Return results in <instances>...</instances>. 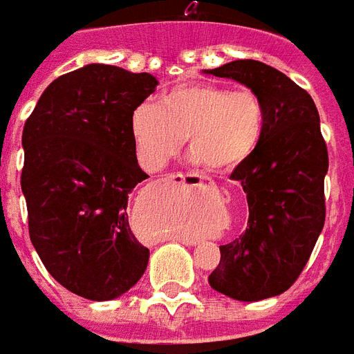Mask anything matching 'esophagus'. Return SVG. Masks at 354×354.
<instances>
[{"mask_svg": "<svg viewBox=\"0 0 354 354\" xmlns=\"http://www.w3.org/2000/svg\"><path fill=\"white\" fill-rule=\"evenodd\" d=\"M170 180L172 182H176V184H184L185 182V174H180V172H176V174H170ZM201 182H203V178H201Z\"/></svg>", "mask_w": 354, "mask_h": 354, "instance_id": "obj_1", "label": "esophagus"}]
</instances>
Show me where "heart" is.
<instances>
[{"instance_id":"b5f03b06","label":"heart","mask_w":354,"mask_h":354,"mask_svg":"<svg viewBox=\"0 0 354 354\" xmlns=\"http://www.w3.org/2000/svg\"><path fill=\"white\" fill-rule=\"evenodd\" d=\"M266 106L257 91L221 84H184L142 103L131 114V137L140 163L157 170L189 138L193 157L208 170H232L261 144Z\"/></svg>"}]
</instances>
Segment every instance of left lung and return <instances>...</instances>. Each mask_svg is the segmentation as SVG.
<instances>
[{"label": "left lung", "mask_w": 354, "mask_h": 354, "mask_svg": "<svg viewBox=\"0 0 354 354\" xmlns=\"http://www.w3.org/2000/svg\"><path fill=\"white\" fill-rule=\"evenodd\" d=\"M206 73L248 86L266 106L259 148L230 174L248 197V227L219 245L221 261L208 277L217 292L257 302L285 292L310 261L326 216L328 150L313 99L281 71L236 59Z\"/></svg>", "instance_id": "left-lung-1"}]
</instances>
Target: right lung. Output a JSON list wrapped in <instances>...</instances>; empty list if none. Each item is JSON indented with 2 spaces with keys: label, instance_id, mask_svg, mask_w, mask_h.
Listing matches in <instances>:
<instances>
[{
  "label": "right lung",
  "instance_id": "obj_1",
  "mask_svg": "<svg viewBox=\"0 0 354 354\" xmlns=\"http://www.w3.org/2000/svg\"><path fill=\"white\" fill-rule=\"evenodd\" d=\"M156 86L148 73L90 64L56 78L24 125L31 243L57 283L88 300L124 295L148 266L127 219L129 193L148 178L131 114Z\"/></svg>",
  "mask_w": 354,
  "mask_h": 354
}]
</instances>
